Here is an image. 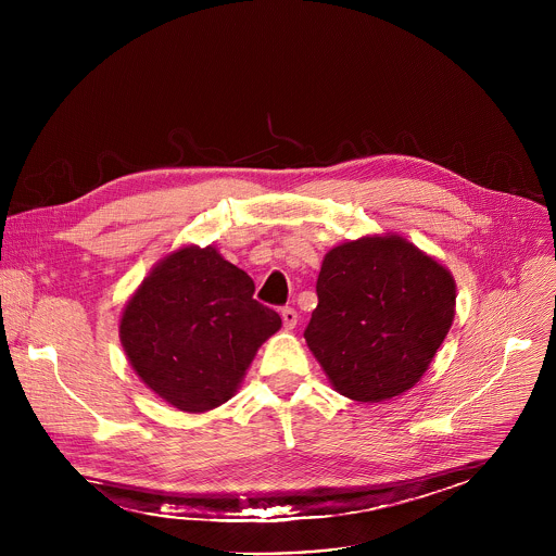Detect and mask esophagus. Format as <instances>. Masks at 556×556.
Masks as SVG:
<instances>
[{
    "mask_svg": "<svg viewBox=\"0 0 556 556\" xmlns=\"http://www.w3.org/2000/svg\"><path fill=\"white\" fill-rule=\"evenodd\" d=\"M281 319H283V328L292 330L296 326V321H299V314H296L294 307H283L281 309Z\"/></svg>",
    "mask_w": 556,
    "mask_h": 556,
    "instance_id": "obj_1",
    "label": "esophagus"
}]
</instances>
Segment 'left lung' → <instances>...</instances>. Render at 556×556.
I'll use <instances>...</instances> for the list:
<instances>
[{"instance_id": "obj_1", "label": "left lung", "mask_w": 556, "mask_h": 556, "mask_svg": "<svg viewBox=\"0 0 556 556\" xmlns=\"http://www.w3.org/2000/svg\"><path fill=\"white\" fill-rule=\"evenodd\" d=\"M316 296L305 343L332 387L358 403L412 389L455 316L453 275L399 235L334 247Z\"/></svg>"}]
</instances>
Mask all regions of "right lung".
<instances>
[{"mask_svg":"<svg viewBox=\"0 0 556 556\" xmlns=\"http://www.w3.org/2000/svg\"><path fill=\"white\" fill-rule=\"evenodd\" d=\"M253 279L213 247L157 262L127 301L121 343L140 380L180 412L232 399L260 345L281 328Z\"/></svg>","mask_w":556,"mask_h":556,"instance_id":"add662e5","label":"right lung"}]
</instances>
